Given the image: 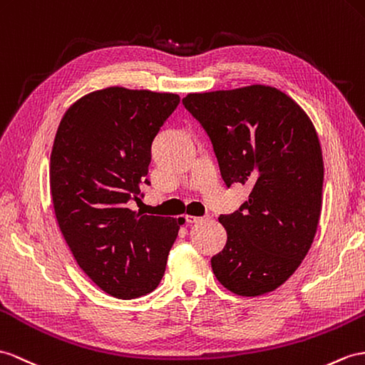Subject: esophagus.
<instances>
[{
	"label": "esophagus",
	"instance_id": "1",
	"mask_svg": "<svg viewBox=\"0 0 365 365\" xmlns=\"http://www.w3.org/2000/svg\"><path fill=\"white\" fill-rule=\"evenodd\" d=\"M209 218V215L207 217H193V215H185V221H187V223H200V221H204V220H207Z\"/></svg>",
	"mask_w": 365,
	"mask_h": 365
}]
</instances>
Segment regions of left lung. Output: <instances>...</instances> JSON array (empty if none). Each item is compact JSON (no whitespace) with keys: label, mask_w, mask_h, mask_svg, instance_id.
<instances>
[{"label":"left lung","mask_w":365,"mask_h":365,"mask_svg":"<svg viewBox=\"0 0 365 365\" xmlns=\"http://www.w3.org/2000/svg\"><path fill=\"white\" fill-rule=\"evenodd\" d=\"M182 103L207 133L227 187H251L238 210L218 218L227 243L212 257L213 274L238 296L271 292L305 259L321 217L324 159L313 123L264 85L187 94Z\"/></svg>","instance_id":"1"}]
</instances>
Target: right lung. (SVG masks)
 <instances>
[{
    "label": "right lung",
    "mask_w": 365,
    "mask_h": 365,
    "mask_svg": "<svg viewBox=\"0 0 365 365\" xmlns=\"http://www.w3.org/2000/svg\"><path fill=\"white\" fill-rule=\"evenodd\" d=\"M178 103V94L111 86L78 99L58 125L49 167L58 226L82 271L113 297L159 285L184 223L128 207L150 185L153 139Z\"/></svg>",
    "instance_id": "add662e5"
}]
</instances>
